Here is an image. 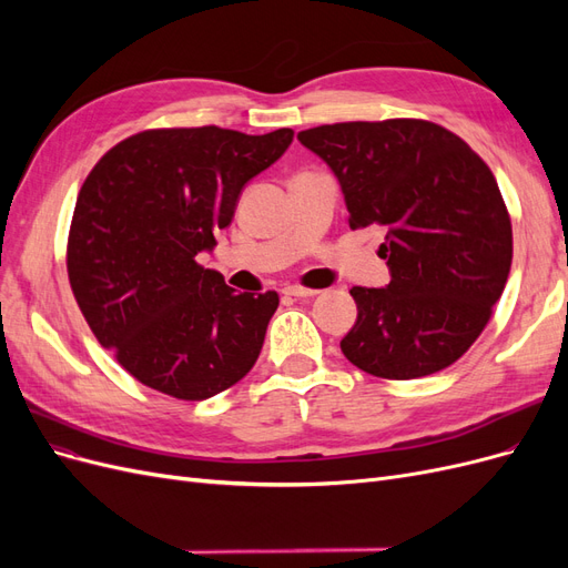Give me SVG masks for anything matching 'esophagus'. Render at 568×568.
Wrapping results in <instances>:
<instances>
[{
  "label": "esophagus",
  "instance_id": "obj_1",
  "mask_svg": "<svg viewBox=\"0 0 568 568\" xmlns=\"http://www.w3.org/2000/svg\"><path fill=\"white\" fill-rule=\"evenodd\" d=\"M282 291H284L286 296H298V298H305V296H315V294H320L317 288H305V286H298V284H286Z\"/></svg>",
  "mask_w": 568,
  "mask_h": 568
}]
</instances>
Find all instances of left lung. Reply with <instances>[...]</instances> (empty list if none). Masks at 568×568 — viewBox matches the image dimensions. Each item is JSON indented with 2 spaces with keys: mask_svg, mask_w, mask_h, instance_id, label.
I'll list each match as a JSON object with an SVG mask.
<instances>
[{
  "mask_svg": "<svg viewBox=\"0 0 568 568\" xmlns=\"http://www.w3.org/2000/svg\"><path fill=\"white\" fill-rule=\"evenodd\" d=\"M334 170L351 230L384 227L386 288L353 286L341 351L382 379L450 367L486 329L511 267V220L490 168L443 125L353 120L298 132Z\"/></svg>",
  "mask_w": 568,
  "mask_h": 568,
  "instance_id": "left-lung-1",
  "label": "left lung"
}]
</instances>
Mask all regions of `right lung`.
Masks as SVG:
<instances>
[{"mask_svg": "<svg viewBox=\"0 0 568 568\" xmlns=\"http://www.w3.org/2000/svg\"><path fill=\"white\" fill-rule=\"evenodd\" d=\"M291 140L288 128L144 130L92 168L68 232V280L97 341L136 382L205 400L255 365L277 291L236 294L196 255Z\"/></svg>", "mask_w": 568, "mask_h": 568, "instance_id": "right-lung-1", "label": "right lung"}]
</instances>
